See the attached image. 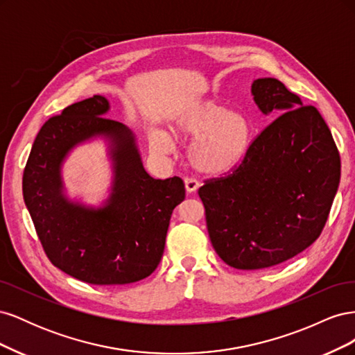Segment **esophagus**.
<instances>
[{
  "label": "esophagus",
  "mask_w": 355,
  "mask_h": 355,
  "mask_svg": "<svg viewBox=\"0 0 355 355\" xmlns=\"http://www.w3.org/2000/svg\"><path fill=\"white\" fill-rule=\"evenodd\" d=\"M185 188L191 194V192H196L200 188V182L194 178H185Z\"/></svg>",
  "instance_id": "1"
}]
</instances>
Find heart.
<instances>
[{
    "instance_id": "heart-1",
    "label": "heart",
    "mask_w": 355,
    "mask_h": 355,
    "mask_svg": "<svg viewBox=\"0 0 355 355\" xmlns=\"http://www.w3.org/2000/svg\"><path fill=\"white\" fill-rule=\"evenodd\" d=\"M171 130L179 137H196L188 148L191 166L202 173L218 175L237 166L249 151L253 139V123L243 111H228L216 101H204L185 111ZM153 151L167 154L173 149L164 132L149 137Z\"/></svg>"
}]
</instances>
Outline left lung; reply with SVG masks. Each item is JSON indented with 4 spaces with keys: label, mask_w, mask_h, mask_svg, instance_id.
Wrapping results in <instances>:
<instances>
[{
    "label": "left lung",
    "mask_w": 355,
    "mask_h": 355,
    "mask_svg": "<svg viewBox=\"0 0 355 355\" xmlns=\"http://www.w3.org/2000/svg\"><path fill=\"white\" fill-rule=\"evenodd\" d=\"M252 94L263 114H282L232 173L198 189L213 249L237 270L278 265L313 244L340 179L339 151L317 108L277 78L254 80Z\"/></svg>",
    "instance_id": "left-lung-1"
}]
</instances>
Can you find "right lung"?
Returning <instances> with one entry per match:
<instances>
[{"instance_id": "right-lung-1", "label": "right lung", "mask_w": 355, "mask_h": 355, "mask_svg": "<svg viewBox=\"0 0 355 355\" xmlns=\"http://www.w3.org/2000/svg\"><path fill=\"white\" fill-rule=\"evenodd\" d=\"M103 96L77 102L38 132L24 170V200L50 262L96 286L130 284L151 275L164 252L173 209L185 200L178 176L154 179L139 155L133 133L103 116ZM96 135L112 141L113 192L105 207L85 208L62 196L61 161Z\"/></svg>"}]
</instances>
